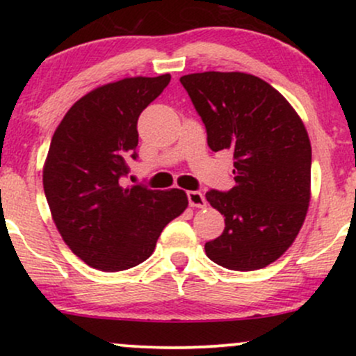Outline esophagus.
I'll use <instances>...</instances> for the list:
<instances>
[{
  "label": "esophagus",
  "mask_w": 356,
  "mask_h": 356,
  "mask_svg": "<svg viewBox=\"0 0 356 356\" xmlns=\"http://www.w3.org/2000/svg\"><path fill=\"white\" fill-rule=\"evenodd\" d=\"M187 199H189V204L192 207H206V197H204L202 192L199 191H189L187 192Z\"/></svg>",
  "instance_id": "1"
}]
</instances>
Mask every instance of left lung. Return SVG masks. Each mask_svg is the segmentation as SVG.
<instances>
[{"mask_svg": "<svg viewBox=\"0 0 356 356\" xmlns=\"http://www.w3.org/2000/svg\"><path fill=\"white\" fill-rule=\"evenodd\" d=\"M214 152L234 154V187L209 191L224 214L222 234L206 243L219 266L254 271L295 243L312 199V144L288 100L259 76L204 72L181 76Z\"/></svg>", "mask_w": 356, "mask_h": 356, "instance_id": "1", "label": "left lung"}]
</instances>
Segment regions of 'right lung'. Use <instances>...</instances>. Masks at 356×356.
<instances>
[{"instance_id":"1","label":"right lung","mask_w":356,"mask_h":356,"mask_svg":"<svg viewBox=\"0 0 356 356\" xmlns=\"http://www.w3.org/2000/svg\"><path fill=\"white\" fill-rule=\"evenodd\" d=\"M170 75L130 76L93 88L56 127L43 165L53 222L73 254L100 271H125L154 252L170 220L187 209L181 189L122 186L136 159L137 120Z\"/></svg>"}]
</instances>
